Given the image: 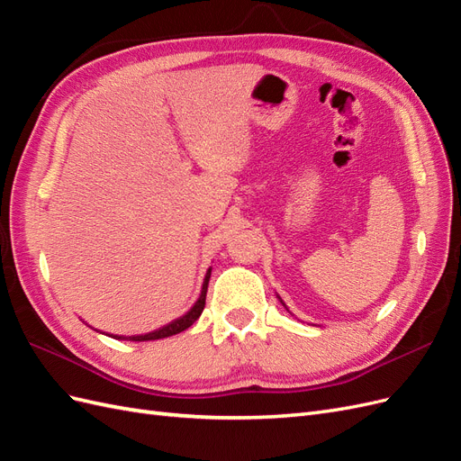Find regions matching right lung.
<instances>
[{"mask_svg": "<svg viewBox=\"0 0 461 461\" xmlns=\"http://www.w3.org/2000/svg\"><path fill=\"white\" fill-rule=\"evenodd\" d=\"M209 276H212V269H207L205 278H203V285H202V294L198 298V302L192 305L190 312L185 313L183 317H178L175 321H171L169 325H165L158 330H151L148 334H134V337H113V339H121V340H132V342H144V340H159V339H167V337H173V334H178L186 330L194 321H196L203 308H205V294H207V285H209Z\"/></svg>", "mask_w": 461, "mask_h": 461, "instance_id": "add662e5", "label": "right lung"}]
</instances>
